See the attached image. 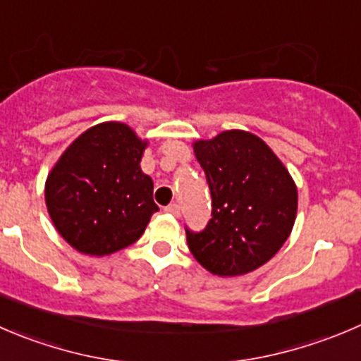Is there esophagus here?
Listing matches in <instances>:
<instances>
[{
    "mask_svg": "<svg viewBox=\"0 0 361 361\" xmlns=\"http://www.w3.org/2000/svg\"><path fill=\"white\" fill-rule=\"evenodd\" d=\"M164 212L170 216H173V218H180V207H178L177 204H171V205H168V207H164Z\"/></svg>",
    "mask_w": 361,
    "mask_h": 361,
    "instance_id": "1",
    "label": "esophagus"
}]
</instances>
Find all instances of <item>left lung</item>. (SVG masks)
Instances as JSON below:
<instances>
[{
  "mask_svg": "<svg viewBox=\"0 0 361 361\" xmlns=\"http://www.w3.org/2000/svg\"><path fill=\"white\" fill-rule=\"evenodd\" d=\"M193 150L207 177L212 218L198 234L186 230L190 252L218 276L259 269L293 232L294 178L264 140L241 129L197 140Z\"/></svg>",
  "mask_w": 361,
  "mask_h": 361,
  "instance_id": "obj_1",
  "label": "left lung"
}]
</instances>
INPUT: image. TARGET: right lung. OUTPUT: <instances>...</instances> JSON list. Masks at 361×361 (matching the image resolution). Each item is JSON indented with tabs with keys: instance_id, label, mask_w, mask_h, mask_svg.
<instances>
[{
	"instance_id": "right-lung-1",
	"label": "right lung",
	"mask_w": 361,
	"mask_h": 361,
	"mask_svg": "<svg viewBox=\"0 0 361 361\" xmlns=\"http://www.w3.org/2000/svg\"><path fill=\"white\" fill-rule=\"evenodd\" d=\"M147 145L127 123L102 122L63 150L46 178V205L72 248L104 257L142 238L159 211L140 166Z\"/></svg>"
}]
</instances>
